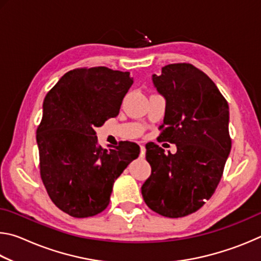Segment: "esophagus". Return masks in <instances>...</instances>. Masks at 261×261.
I'll return each mask as SVG.
<instances>
[{"label":"esophagus","instance_id":"obj_1","mask_svg":"<svg viewBox=\"0 0 261 261\" xmlns=\"http://www.w3.org/2000/svg\"><path fill=\"white\" fill-rule=\"evenodd\" d=\"M145 152H146V148H145L144 145H140V156L141 158L145 156Z\"/></svg>","mask_w":261,"mask_h":261}]
</instances>
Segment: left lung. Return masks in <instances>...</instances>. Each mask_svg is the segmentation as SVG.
Returning <instances> with one entry per match:
<instances>
[{
  "instance_id": "1",
  "label": "left lung",
  "mask_w": 261,
  "mask_h": 261,
  "mask_svg": "<svg viewBox=\"0 0 261 261\" xmlns=\"http://www.w3.org/2000/svg\"><path fill=\"white\" fill-rule=\"evenodd\" d=\"M154 87L166 99L159 139L175 144L165 154L159 145H146L151 176L141 187L146 205L167 218H183L213 196L231 149L229 106L213 81L189 63L169 64Z\"/></svg>"
}]
</instances>
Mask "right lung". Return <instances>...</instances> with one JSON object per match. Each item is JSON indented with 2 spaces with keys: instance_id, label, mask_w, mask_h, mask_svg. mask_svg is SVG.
I'll use <instances>...</instances> for the list:
<instances>
[{
  "instance_id": "1",
  "label": "right lung",
  "mask_w": 261,
  "mask_h": 261,
  "mask_svg": "<svg viewBox=\"0 0 261 261\" xmlns=\"http://www.w3.org/2000/svg\"><path fill=\"white\" fill-rule=\"evenodd\" d=\"M134 79L106 67L74 69L48 92L37 130L40 175L51 201L73 218L107 208L114 182L138 158L136 143L98 144L95 129L120 113Z\"/></svg>"
}]
</instances>
